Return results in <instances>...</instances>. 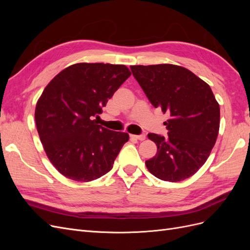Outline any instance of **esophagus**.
<instances>
[{
  "mask_svg": "<svg viewBox=\"0 0 250 250\" xmlns=\"http://www.w3.org/2000/svg\"><path fill=\"white\" fill-rule=\"evenodd\" d=\"M131 138L135 139V140H139V141H144L146 139V135L145 134H141V135H134V134H131Z\"/></svg>",
  "mask_w": 250,
  "mask_h": 250,
  "instance_id": "obj_1",
  "label": "esophagus"
}]
</instances>
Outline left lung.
Segmentation results:
<instances>
[{"label":"left lung","instance_id":"1","mask_svg":"<svg viewBox=\"0 0 250 250\" xmlns=\"http://www.w3.org/2000/svg\"><path fill=\"white\" fill-rule=\"evenodd\" d=\"M134 78L155 108L169 112L165 138L149 133L157 153L146 167L157 178L177 183L197 172L213 149L220 107L207 82L184 66L170 63L131 65Z\"/></svg>","mask_w":250,"mask_h":250}]
</instances>
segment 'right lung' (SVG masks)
Returning <instances> with one entry per match:
<instances>
[{
	"instance_id": "add662e5",
	"label": "right lung",
	"mask_w": 250,
	"mask_h": 250,
	"mask_svg": "<svg viewBox=\"0 0 250 250\" xmlns=\"http://www.w3.org/2000/svg\"><path fill=\"white\" fill-rule=\"evenodd\" d=\"M130 75L123 64L80 62L44 87L35 107L36 128L49 161L63 176L87 183L111 170L129 134L98 125L95 118Z\"/></svg>"
}]
</instances>
